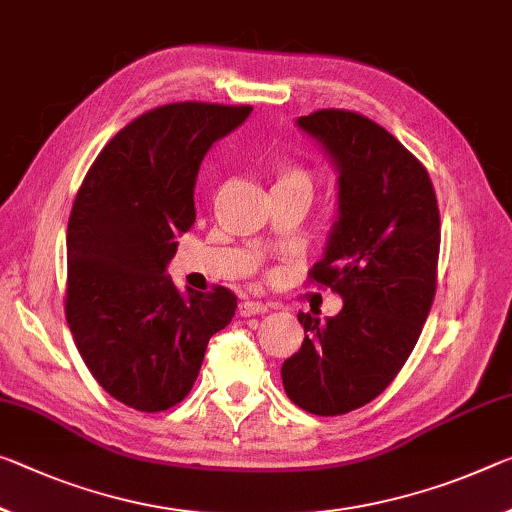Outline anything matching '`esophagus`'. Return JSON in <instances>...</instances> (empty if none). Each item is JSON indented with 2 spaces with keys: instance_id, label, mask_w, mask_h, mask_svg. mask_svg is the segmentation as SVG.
<instances>
[{
  "instance_id": "34e87169",
  "label": "esophagus",
  "mask_w": 512,
  "mask_h": 512,
  "mask_svg": "<svg viewBox=\"0 0 512 512\" xmlns=\"http://www.w3.org/2000/svg\"><path fill=\"white\" fill-rule=\"evenodd\" d=\"M266 312H269V305L259 303V300H243L239 305L241 316H255V314H266Z\"/></svg>"
}]
</instances>
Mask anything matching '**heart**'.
Instances as JSON below:
<instances>
[{"mask_svg": "<svg viewBox=\"0 0 512 512\" xmlns=\"http://www.w3.org/2000/svg\"><path fill=\"white\" fill-rule=\"evenodd\" d=\"M278 184H282V186H303V189H310L312 177H310V173H307L305 168L294 166V168L282 170Z\"/></svg>", "mask_w": 512, "mask_h": 512, "instance_id": "heart-1", "label": "heart"}]
</instances>
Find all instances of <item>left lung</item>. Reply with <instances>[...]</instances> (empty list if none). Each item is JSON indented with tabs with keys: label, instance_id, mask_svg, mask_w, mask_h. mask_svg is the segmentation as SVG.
<instances>
[{
	"label": "left lung",
	"instance_id": "8db88e82",
	"mask_svg": "<svg viewBox=\"0 0 512 512\" xmlns=\"http://www.w3.org/2000/svg\"><path fill=\"white\" fill-rule=\"evenodd\" d=\"M337 170V218L310 278L342 296L335 316L298 314L305 339L282 364L291 401L346 415L401 371L431 312L440 212L426 168L373 120L321 109L296 120Z\"/></svg>",
	"mask_w": 512,
	"mask_h": 512
}]
</instances>
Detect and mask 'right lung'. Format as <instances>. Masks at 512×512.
Listing matches in <instances>:
<instances>
[{"mask_svg":"<svg viewBox=\"0 0 512 512\" xmlns=\"http://www.w3.org/2000/svg\"><path fill=\"white\" fill-rule=\"evenodd\" d=\"M250 111L175 102L143 113L97 154L72 205L68 326L93 378L134 410L180 403L237 310L230 289L182 294L166 269L196 223L202 159Z\"/></svg>","mask_w":512,"mask_h":512,"instance_id":"obj_1","label":"right lung"}]
</instances>
